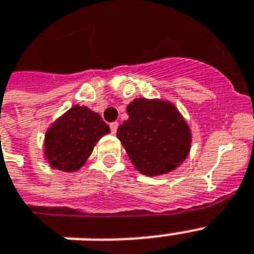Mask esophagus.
I'll use <instances>...</instances> for the list:
<instances>
[{
    "label": "esophagus",
    "mask_w": 254,
    "mask_h": 254,
    "mask_svg": "<svg viewBox=\"0 0 254 254\" xmlns=\"http://www.w3.org/2000/svg\"><path fill=\"white\" fill-rule=\"evenodd\" d=\"M109 127H111L112 133H113V134H116V131H117V127H119V124H117V123H112L111 125H109Z\"/></svg>",
    "instance_id": "obj_1"
}]
</instances>
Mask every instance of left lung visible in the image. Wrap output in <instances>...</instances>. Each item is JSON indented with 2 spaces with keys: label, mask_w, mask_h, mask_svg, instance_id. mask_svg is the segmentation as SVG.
Instances as JSON below:
<instances>
[{
  "label": "left lung",
  "mask_w": 254,
  "mask_h": 254,
  "mask_svg": "<svg viewBox=\"0 0 254 254\" xmlns=\"http://www.w3.org/2000/svg\"><path fill=\"white\" fill-rule=\"evenodd\" d=\"M127 112L129 119L119 127L117 138L139 173L158 177L183 163L191 149V130L173 103L139 97Z\"/></svg>",
  "instance_id": "1"
}]
</instances>
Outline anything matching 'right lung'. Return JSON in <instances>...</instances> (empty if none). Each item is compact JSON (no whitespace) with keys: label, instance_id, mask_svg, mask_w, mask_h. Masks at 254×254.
Wrapping results in <instances>:
<instances>
[{"label":"right lung","instance_id":"obj_1","mask_svg":"<svg viewBox=\"0 0 254 254\" xmlns=\"http://www.w3.org/2000/svg\"><path fill=\"white\" fill-rule=\"evenodd\" d=\"M111 131L101 116L88 107L75 105L55 120L45 135L46 161L53 169L77 171L103 135Z\"/></svg>","mask_w":254,"mask_h":254}]
</instances>
